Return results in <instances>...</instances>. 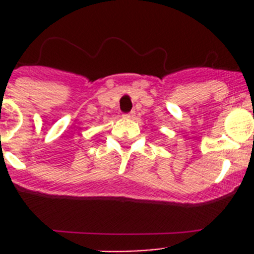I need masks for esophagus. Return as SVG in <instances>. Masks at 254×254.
Returning <instances> with one entry per match:
<instances>
[{"instance_id": "esophagus-1", "label": "esophagus", "mask_w": 254, "mask_h": 254, "mask_svg": "<svg viewBox=\"0 0 254 254\" xmlns=\"http://www.w3.org/2000/svg\"><path fill=\"white\" fill-rule=\"evenodd\" d=\"M133 112H131V113H128V114H126V117H128V118H131V117H133Z\"/></svg>"}]
</instances>
